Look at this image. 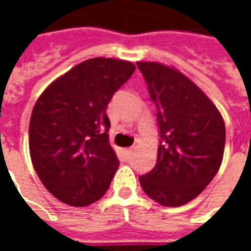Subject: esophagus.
<instances>
[{"label":"esophagus","instance_id":"obj_1","mask_svg":"<svg viewBox=\"0 0 251 251\" xmlns=\"http://www.w3.org/2000/svg\"><path fill=\"white\" fill-rule=\"evenodd\" d=\"M131 152H133V149H131V148H127V149H125V154H126V156H130Z\"/></svg>","mask_w":251,"mask_h":251}]
</instances>
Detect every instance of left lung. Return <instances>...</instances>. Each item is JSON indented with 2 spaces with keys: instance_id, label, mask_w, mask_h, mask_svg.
<instances>
[{
  "instance_id": "left-lung-1",
  "label": "left lung",
  "mask_w": 251,
  "mask_h": 251,
  "mask_svg": "<svg viewBox=\"0 0 251 251\" xmlns=\"http://www.w3.org/2000/svg\"><path fill=\"white\" fill-rule=\"evenodd\" d=\"M157 107L160 147L154 168L140 176L144 192L165 207L195 199L221 168L226 127L211 99L174 67L137 62Z\"/></svg>"
}]
</instances>
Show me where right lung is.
Wrapping results in <instances>:
<instances>
[{
  "instance_id": "right-lung-1",
  "label": "right lung",
  "mask_w": 251,
  "mask_h": 251,
  "mask_svg": "<svg viewBox=\"0 0 251 251\" xmlns=\"http://www.w3.org/2000/svg\"><path fill=\"white\" fill-rule=\"evenodd\" d=\"M134 70L121 59H88L53 80L36 100L30 158L41 183L63 203L86 207L109 188L120 161L109 142L106 109Z\"/></svg>"
}]
</instances>
